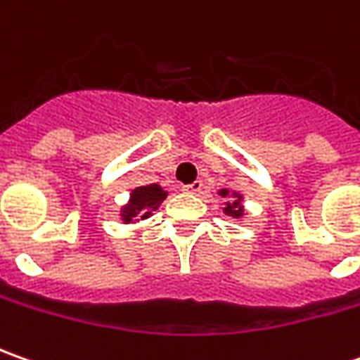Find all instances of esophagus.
<instances>
[{
    "label": "esophagus",
    "instance_id": "1",
    "mask_svg": "<svg viewBox=\"0 0 360 360\" xmlns=\"http://www.w3.org/2000/svg\"><path fill=\"white\" fill-rule=\"evenodd\" d=\"M201 189H203V181H201V179L193 181L191 185H185V187H183V191L191 193V195H197V193H201Z\"/></svg>",
    "mask_w": 360,
    "mask_h": 360
}]
</instances>
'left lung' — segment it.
Instances as JSON below:
<instances>
[{
    "label": "left lung",
    "instance_id": "1",
    "mask_svg": "<svg viewBox=\"0 0 360 360\" xmlns=\"http://www.w3.org/2000/svg\"><path fill=\"white\" fill-rule=\"evenodd\" d=\"M219 195H221V197H229L231 193H229V189H221V191H219ZM231 197H233V199H231L229 203H225V209H223V211H225V215H229V217H243V205H241V195H239V193H233V195H231Z\"/></svg>",
    "mask_w": 360,
    "mask_h": 360
}]
</instances>
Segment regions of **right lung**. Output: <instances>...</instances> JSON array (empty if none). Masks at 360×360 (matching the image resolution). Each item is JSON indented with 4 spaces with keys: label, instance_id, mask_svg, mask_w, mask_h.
I'll use <instances>...</instances> for the list:
<instances>
[{
    "label": "right lung",
    "instance_id": "right-lung-1",
    "mask_svg": "<svg viewBox=\"0 0 360 360\" xmlns=\"http://www.w3.org/2000/svg\"><path fill=\"white\" fill-rule=\"evenodd\" d=\"M167 193L163 191L159 185H143L131 191L129 203L121 209V219L125 223H133V219H147L151 211H155L159 205L165 201Z\"/></svg>",
    "mask_w": 360,
    "mask_h": 360
}]
</instances>
